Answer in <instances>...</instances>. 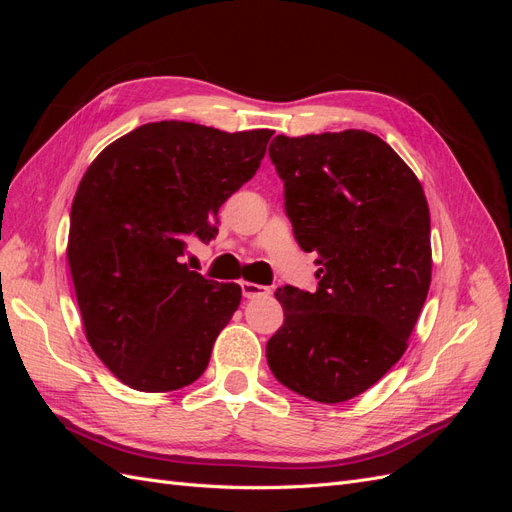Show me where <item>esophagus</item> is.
<instances>
[{"label":"esophagus","mask_w":512,"mask_h":512,"mask_svg":"<svg viewBox=\"0 0 512 512\" xmlns=\"http://www.w3.org/2000/svg\"><path fill=\"white\" fill-rule=\"evenodd\" d=\"M241 292L245 299H258V297H267L271 290L267 286H260L254 282H241Z\"/></svg>","instance_id":"esophagus-1"}]
</instances>
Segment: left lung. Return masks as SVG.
I'll return each instance as SVG.
<instances>
[{
  "mask_svg": "<svg viewBox=\"0 0 512 512\" xmlns=\"http://www.w3.org/2000/svg\"><path fill=\"white\" fill-rule=\"evenodd\" d=\"M269 158L318 288H277L284 324L267 344L273 376L320 404L374 386L408 348L431 284V222L416 175L365 130L275 136Z\"/></svg>",
  "mask_w": 512,
  "mask_h": 512,
  "instance_id": "left-lung-1",
  "label": "left lung"
}]
</instances>
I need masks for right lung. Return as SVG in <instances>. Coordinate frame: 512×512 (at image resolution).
I'll return each mask as SVG.
<instances>
[{
	"instance_id": "obj_1",
	"label": "right lung",
	"mask_w": 512,
	"mask_h": 512,
	"mask_svg": "<svg viewBox=\"0 0 512 512\" xmlns=\"http://www.w3.org/2000/svg\"><path fill=\"white\" fill-rule=\"evenodd\" d=\"M271 136L145 123L83 175L68 265L87 342L130 389L177 391L207 369L241 288L190 271L183 254L218 235L220 207L256 175Z\"/></svg>"
}]
</instances>
